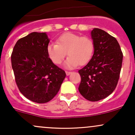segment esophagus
<instances>
[{
  "label": "esophagus",
  "mask_w": 135,
  "mask_h": 135,
  "mask_svg": "<svg viewBox=\"0 0 135 135\" xmlns=\"http://www.w3.org/2000/svg\"><path fill=\"white\" fill-rule=\"evenodd\" d=\"M65 72H66V75H67V76H69L70 74H72V72H68V71H66Z\"/></svg>",
  "instance_id": "1"
}]
</instances>
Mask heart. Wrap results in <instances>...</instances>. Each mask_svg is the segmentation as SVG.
<instances>
[{
    "label": "heart",
    "instance_id": "heart-1",
    "mask_svg": "<svg viewBox=\"0 0 135 135\" xmlns=\"http://www.w3.org/2000/svg\"><path fill=\"white\" fill-rule=\"evenodd\" d=\"M56 42L48 45V56L55 64L59 65L68 54L69 56L64 63L67 69H73L79 64H86L93 55V41L88 37L68 32L59 37Z\"/></svg>",
    "mask_w": 135,
    "mask_h": 135
}]
</instances>
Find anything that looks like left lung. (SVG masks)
<instances>
[{"mask_svg":"<svg viewBox=\"0 0 135 135\" xmlns=\"http://www.w3.org/2000/svg\"><path fill=\"white\" fill-rule=\"evenodd\" d=\"M94 53L90 61L79 70L80 94L86 100L97 102L114 91L122 67L123 55L115 38L102 29L91 32Z\"/></svg>","mask_w":135,"mask_h":135,"instance_id":"obj_1","label":"left lung"}]
</instances>
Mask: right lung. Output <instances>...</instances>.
Returning <instances> with one entry per match:
<instances>
[{
  "instance_id": "1",
  "label": "right lung",
  "mask_w": 135,
  "mask_h": 135,
  "mask_svg": "<svg viewBox=\"0 0 135 135\" xmlns=\"http://www.w3.org/2000/svg\"><path fill=\"white\" fill-rule=\"evenodd\" d=\"M49 39L46 32H34L17 41L11 55V64L20 92L38 103L51 100L66 77L64 70L49 58Z\"/></svg>"
}]
</instances>
